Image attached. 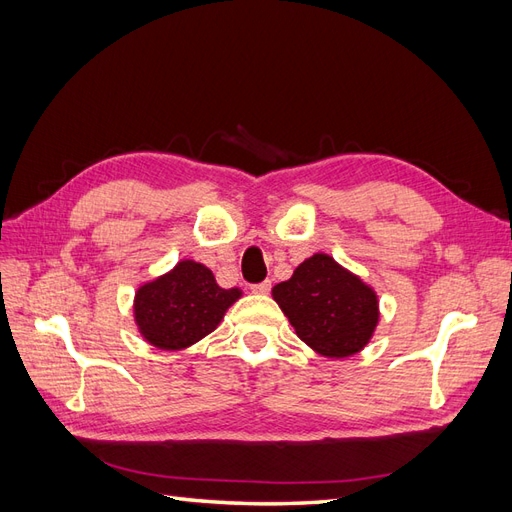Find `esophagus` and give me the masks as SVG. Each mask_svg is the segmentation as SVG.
<instances>
[{
    "instance_id": "34e87169",
    "label": "esophagus",
    "mask_w": 512,
    "mask_h": 512,
    "mask_svg": "<svg viewBox=\"0 0 512 512\" xmlns=\"http://www.w3.org/2000/svg\"><path fill=\"white\" fill-rule=\"evenodd\" d=\"M269 290H271V282H262V284L252 286L254 294H269Z\"/></svg>"
}]
</instances>
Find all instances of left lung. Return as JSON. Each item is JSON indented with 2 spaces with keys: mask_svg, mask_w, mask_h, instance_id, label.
Instances as JSON below:
<instances>
[{
  "mask_svg": "<svg viewBox=\"0 0 512 512\" xmlns=\"http://www.w3.org/2000/svg\"><path fill=\"white\" fill-rule=\"evenodd\" d=\"M271 294L301 342L324 359L359 354L380 322L378 292L324 252L305 258Z\"/></svg>",
  "mask_w": 512,
  "mask_h": 512,
  "instance_id": "obj_1",
  "label": "left lung"
}]
</instances>
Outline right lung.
Masks as SVG:
<instances>
[{"instance_id": "1", "label": "right lung", "mask_w": 512, "mask_h": 512, "mask_svg": "<svg viewBox=\"0 0 512 512\" xmlns=\"http://www.w3.org/2000/svg\"><path fill=\"white\" fill-rule=\"evenodd\" d=\"M241 297V288H222L203 262L183 258L170 271L136 288L132 303L136 331L156 350H185L218 329L228 307Z\"/></svg>"}]
</instances>
